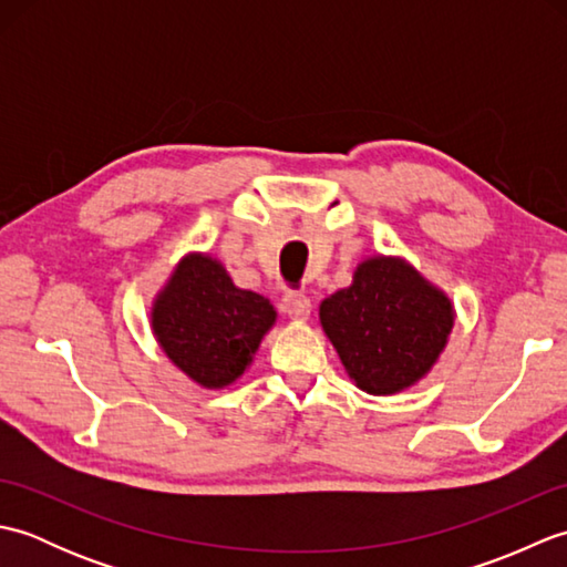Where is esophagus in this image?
<instances>
[{
	"label": "esophagus",
	"instance_id": "34e87169",
	"mask_svg": "<svg viewBox=\"0 0 567 567\" xmlns=\"http://www.w3.org/2000/svg\"><path fill=\"white\" fill-rule=\"evenodd\" d=\"M282 311L290 319H299L305 321L311 315V299L305 292H297V290H287L282 295Z\"/></svg>",
	"mask_w": 567,
	"mask_h": 567
}]
</instances>
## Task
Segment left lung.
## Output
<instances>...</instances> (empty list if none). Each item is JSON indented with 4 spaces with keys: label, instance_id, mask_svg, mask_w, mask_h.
I'll return each mask as SVG.
<instances>
[{
    "label": "left lung",
    "instance_id": "8db88e82",
    "mask_svg": "<svg viewBox=\"0 0 567 567\" xmlns=\"http://www.w3.org/2000/svg\"><path fill=\"white\" fill-rule=\"evenodd\" d=\"M348 375L368 394L412 388L436 363L453 331V305L402 258H368L351 287L319 307Z\"/></svg>",
    "mask_w": 567,
    "mask_h": 567
}]
</instances>
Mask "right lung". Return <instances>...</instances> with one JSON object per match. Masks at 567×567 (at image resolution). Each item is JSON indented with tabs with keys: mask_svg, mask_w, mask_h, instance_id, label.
<instances>
[{
	"mask_svg": "<svg viewBox=\"0 0 567 567\" xmlns=\"http://www.w3.org/2000/svg\"><path fill=\"white\" fill-rule=\"evenodd\" d=\"M275 319L270 299L240 290L219 260L202 252L177 262L151 311L163 353L207 390L244 375Z\"/></svg>",
	"mask_w": 567,
	"mask_h": 567,
	"instance_id": "1",
	"label": "right lung"
}]
</instances>
